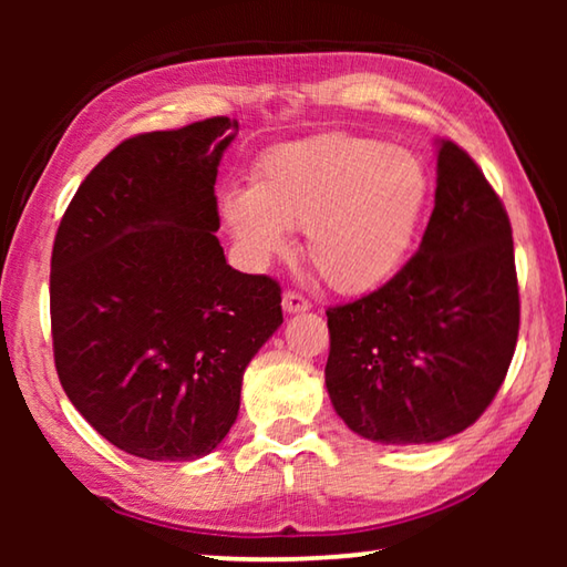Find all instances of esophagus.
<instances>
[{
  "mask_svg": "<svg viewBox=\"0 0 567 567\" xmlns=\"http://www.w3.org/2000/svg\"><path fill=\"white\" fill-rule=\"evenodd\" d=\"M312 307V302L307 300L305 295H300V292H295V290H287L285 295H282V310L285 312H305V310H310Z\"/></svg>",
  "mask_w": 567,
  "mask_h": 567,
  "instance_id": "1",
  "label": "esophagus"
}]
</instances>
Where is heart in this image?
Wrapping results in <instances>:
<instances>
[{"label":"heart","instance_id":"heart-1","mask_svg":"<svg viewBox=\"0 0 567 567\" xmlns=\"http://www.w3.org/2000/svg\"><path fill=\"white\" fill-rule=\"evenodd\" d=\"M425 199V167L410 150L328 132L267 152L249 189H227L219 209L255 265L290 252L287 229H305L324 285L360 295L398 272Z\"/></svg>","mask_w":567,"mask_h":567}]
</instances>
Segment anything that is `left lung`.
Masks as SVG:
<instances>
[{
    "mask_svg": "<svg viewBox=\"0 0 567 567\" xmlns=\"http://www.w3.org/2000/svg\"><path fill=\"white\" fill-rule=\"evenodd\" d=\"M328 328L332 405L375 443H440L497 395L520 330L513 227L453 140L437 145L435 209L417 252L375 292L328 307Z\"/></svg>",
    "mask_w": 567,
    "mask_h": 567,
    "instance_id": "obj_1",
    "label": "left lung"
}]
</instances>
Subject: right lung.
I'll list each match as a JSON object with an SVG mask.
<instances>
[{
	"mask_svg": "<svg viewBox=\"0 0 567 567\" xmlns=\"http://www.w3.org/2000/svg\"><path fill=\"white\" fill-rule=\"evenodd\" d=\"M237 120L120 142L80 189L52 247L56 375L124 453L195 460L223 443L249 360L282 324V290L225 260L215 179Z\"/></svg>",
	"mask_w": 567,
	"mask_h": 567,
	"instance_id": "right-lung-1",
	"label": "right lung"
}]
</instances>
